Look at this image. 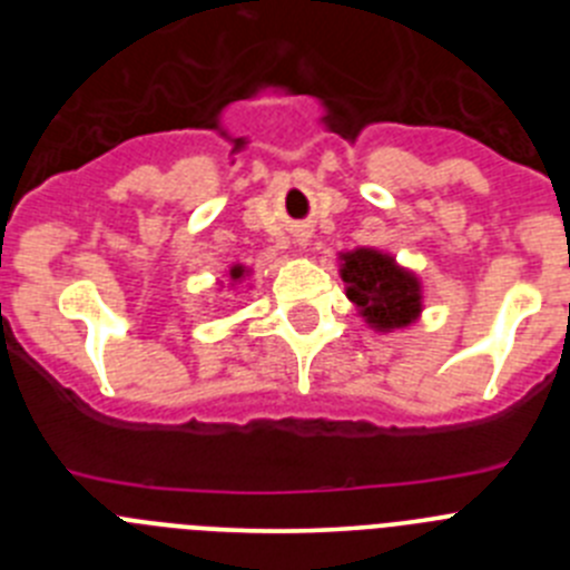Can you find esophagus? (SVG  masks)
I'll return each mask as SVG.
<instances>
[{"instance_id":"1","label":"esophagus","mask_w":570,"mask_h":570,"mask_svg":"<svg viewBox=\"0 0 570 570\" xmlns=\"http://www.w3.org/2000/svg\"><path fill=\"white\" fill-rule=\"evenodd\" d=\"M296 242H299V245H305V242H308V236H305V234H299V239H296Z\"/></svg>"}]
</instances>
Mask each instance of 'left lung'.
<instances>
[{
    "instance_id": "1",
    "label": "left lung",
    "mask_w": 570,
    "mask_h": 570,
    "mask_svg": "<svg viewBox=\"0 0 570 570\" xmlns=\"http://www.w3.org/2000/svg\"><path fill=\"white\" fill-rule=\"evenodd\" d=\"M340 274L347 299L376 331L405 328L422 314V285L394 256L374 248H356L340 256Z\"/></svg>"
}]
</instances>
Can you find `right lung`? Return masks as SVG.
I'll return each mask as SVG.
<instances>
[{"instance_id":"right-lung-1","label":"right lung","mask_w":570,"mask_h":570,"mask_svg":"<svg viewBox=\"0 0 570 570\" xmlns=\"http://www.w3.org/2000/svg\"><path fill=\"white\" fill-rule=\"evenodd\" d=\"M245 276H248V268H245V265H234V268H230V282H234V285H239Z\"/></svg>"}]
</instances>
